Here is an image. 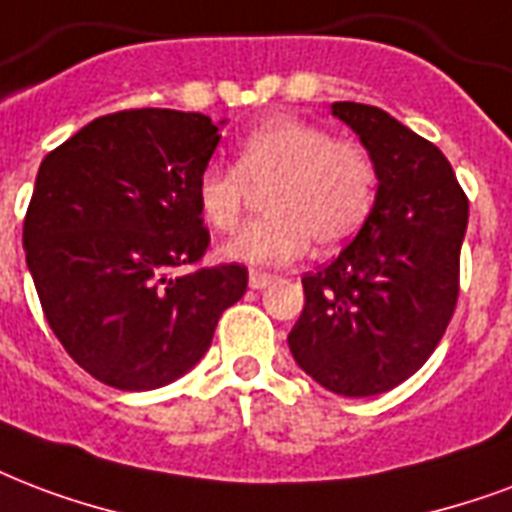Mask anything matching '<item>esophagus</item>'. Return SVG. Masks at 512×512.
<instances>
[{
  "mask_svg": "<svg viewBox=\"0 0 512 512\" xmlns=\"http://www.w3.org/2000/svg\"><path fill=\"white\" fill-rule=\"evenodd\" d=\"M268 284H273L271 273H263V271L249 273V287H252V290H265Z\"/></svg>",
  "mask_w": 512,
  "mask_h": 512,
  "instance_id": "34e87169",
  "label": "esophagus"
}]
</instances>
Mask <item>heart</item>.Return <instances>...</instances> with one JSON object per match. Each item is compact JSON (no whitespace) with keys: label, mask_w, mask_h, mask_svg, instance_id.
<instances>
[{"label":"heart","mask_w":512,"mask_h":512,"mask_svg":"<svg viewBox=\"0 0 512 512\" xmlns=\"http://www.w3.org/2000/svg\"><path fill=\"white\" fill-rule=\"evenodd\" d=\"M376 166L354 142L330 131L276 117L249 131L236 150V169L209 166L195 185L198 212L212 230L233 233L252 193H265V217L222 249L244 265H282L311 247L335 249L365 225L376 204Z\"/></svg>","instance_id":"obj_1"}]
</instances>
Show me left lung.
Returning a JSON list of instances; mask_svg holds the SVG:
<instances>
[{
	"label": "left lung",
	"mask_w": 512,
	"mask_h": 512,
	"mask_svg": "<svg viewBox=\"0 0 512 512\" xmlns=\"http://www.w3.org/2000/svg\"><path fill=\"white\" fill-rule=\"evenodd\" d=\"M376 166V204L322 271L287 335L303 373L343 397L395 389L429 360L459 295L470 204L446 155L378 107L335 101Z\"/></svg>",
	"instance_id": "left-lung-1"
}]
</instances>
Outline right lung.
<instances>
[{
  "label": "right lung",
  "mask_w": 512,
  "mask_h": 512,
  "mask_svg": "<svg viewBox=\"0 0 512 512\" xmlns=\"http://www.w3.org/2000/svg\"><path fill=\"white\" fill-rule=\"evenodd\" d=\"M222 126L201 112L128 109L96 117L39 166L26 265L69 357L115 389L185 376L247 292L236 263L171 276L209 247L195 185Z\"/></svg>",
  "instance_id": "right-lung-1"
}]
</instances>
